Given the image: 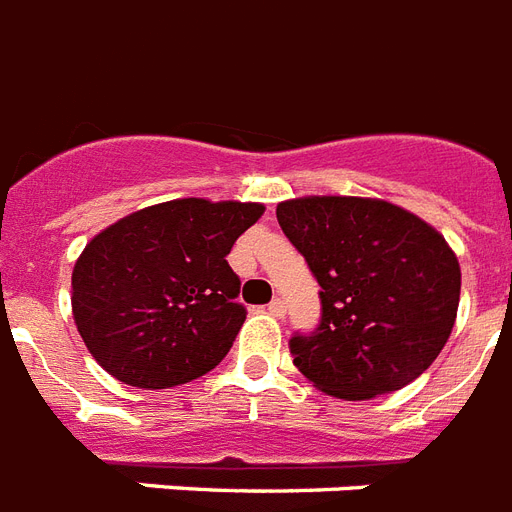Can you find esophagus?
<instances>
[{"label":"esophagus","mask_w":512,"mask_h":512,"mask_svg":"<svg viewBox=\"0 0 512 512\" xmlns=\"http://www.w3.org/2000/svg\"><path fill=\"white\" fill-rule=\"evenodd\" d=\"M268 313H271V316H276V319H284V313H287V303H284L281 297H276V300L268 305Z\"/></svg>","instance_id":"34e87169"}]
</instances>
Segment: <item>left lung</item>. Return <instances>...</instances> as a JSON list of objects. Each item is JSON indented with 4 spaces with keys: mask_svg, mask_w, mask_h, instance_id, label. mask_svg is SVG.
<instances>
[{
    "mask_svg": "<svg viewBox=\"0 0 512 512\" xmlns=\"http://www.w3.org/2000/svg\"><path fill=\"white\" fill-rule=\"evenodd\" d=\"M276 217L321 287L319 329L289 340L297 369L345 401L417 380L460 305V263L444 236L409 209L361 196L289 199Z\"/></svg>",
    "mask_w": 512,
    "mask_h": 512,
    "instance_id": "left-lung-1",
    "label": "left lung"
}]
</instances>
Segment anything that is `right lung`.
I'll return each mask as SVG.
<instances>
[{
	"label": "right lung",
	"mask_w": 512,
	"mask_h": 512,
	"mask_svg": "<svg viewBox=\"0 0 512 512\" xmlns=\"http://www.w3.org/2000/svg\"><path fill=\"white\" fill-rule=\"evenodd\" d=\"M263 212L255 201L172 199L92 236L71 273V311L92 358L146 390L215 369L247 319L225 257Z\"/></svg>",
	"instance_id": "add662e5"
}]
</instances>
